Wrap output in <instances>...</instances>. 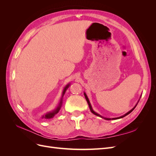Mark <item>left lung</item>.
<instances>
[{"label": "left lung", "mask_w": 156, "mask_h": 156, "mask_svg": "<svg viewBox=\"0 0 156 156\" xmlns=\"http://www.w3.org/2000/svg\"><path fill=\"white\" fill-rule=\"evenodd\" d=\"M84 97H85V98H86V100H87V103H88V106H89V108H90V111L93 113L94 115H96V116H100V117H101V118H103V119H105V120H116V119H122V118H123V117H124V116H127V115H129V113H131L132 111H133V110H134V108L136 107V105H137V103H136V105L132 108L131 110H130L129 112H127L126 114H125L124 115H123V116H120V117H117V118H112V119H108V118H105V117H103V116H101V115H100L99 114H98V113H96V112H94V111H93V109H92V106H91V104H90V101H89V100H88V97H87V94H86V93L84 92ZM139 102V101H138Z\"/></svg>", "instance_id": "8db88e82"}]
</instances>
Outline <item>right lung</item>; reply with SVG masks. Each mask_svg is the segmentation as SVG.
I'll use <instances>...</instances> for the list:
<instances>
[{
  "label": "right lung",
  "mask_w": 156,
  "mask_h": 156,
  "mask_svg": "<svg viewBox=\"0 0 156 156\" xmlns=\"http://www.w3.org/2000/svg\"><path fill=\"white\" fill-rule=\"evenodd\" d=\"M69 87V84H67V85L66 86V87L64 88V90H63V92H62V98H61L60 101V103H59V104H58V107H56L54 111H51V112H48V113H46L45 115H44L42 116H41L42 119H52V118H53V117L55 116V115L56 114H57V113L58 112V111H60V107H61V106H62V97H63V96H64V94H65V92L66 91V90L68 89V88Z\"/></svg>",
  "instance_id": "1"
}]
</instances>
